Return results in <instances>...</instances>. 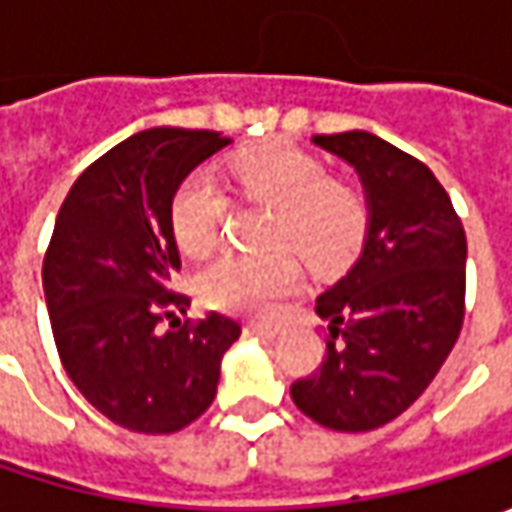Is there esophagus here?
<instances>
[{"mask_svg": "<svg viewBox=\"0 0 512 512\" xmlns=\"http://www.w3.org/2000/svg\"><path fill=\"white\" fill-rule=\"evenodd\" d=\"M247 330H250V333H256V336L273 339V336H279V333H282V325H276V322H250Z\"/></svg>", "mask_w": 512, "mask_h": 512, "instance_id": "esophagus-1", "label": "esophagus"}]
</instances>
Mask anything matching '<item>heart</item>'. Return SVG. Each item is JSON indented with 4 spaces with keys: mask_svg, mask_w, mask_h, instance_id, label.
Returning a JSON list of instances; mask_svg holds the SVG:
<instances>
[{
    "mask_svg": "<svg viewBox=\"0 0 512 512\" xmlns=\"http://www.w3.org/2000/svg\"><path fill=\"white\" fill-rule=\"evenodd\" d=\"M227 176L239 196L273 207L267 242L296 247L316 270L344 265L362 245L364 193L330 179L327 165L313 153L279 139L259 142L230 156ZM227 207L225 190L207 173H193L176 187L170 227L187 256H207L222 242ZM287 247L219 256L199 276L202 299L230 313H267L302 282L299 262Z\"/></svg>",
    "mask_w": 512,
    "mask_h": 512,
    "instance_id": "heart-1",
    "label": "heart"
}]
</instances>
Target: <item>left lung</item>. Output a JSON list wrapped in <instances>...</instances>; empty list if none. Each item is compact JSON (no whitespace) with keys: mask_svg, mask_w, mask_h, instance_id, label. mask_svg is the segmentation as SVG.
<instances>
[{"mask_svg":"<svg viewBox=\"0 0 512 512\" xmlns=\"http://www.w3.org/2000/svg\"><path fill=\"white\" fill-rule=\"evenodd\" d=\"M353 165L367 199L359 259L316 299L322 367L290 384L296 407L362 433L402 416L436 379L464 322L467 239L433 170L367 130L313 136Z\"/></svg>","mask_w":512,"mask_h":512,"instance_id":"obj_1","label":"left lung"}]
</instances>
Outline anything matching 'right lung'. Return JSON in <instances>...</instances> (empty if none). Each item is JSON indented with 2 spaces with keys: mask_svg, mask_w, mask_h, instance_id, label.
Here are the masks:
<instances>
[{
  "mask_svg": "<svg viewBox=\"0 0 512 512\" xmlns=\"http://www.w3.org/2000/svg\"><path fill=\"white\" fill-rule=\"evenodd\" d=\"M227 145L216 130L133 133L73 182L53 225L42 287L59 359L76 390L133 433H176L196 422L242 333L222 313L161 327L170 307L190 305L170 285L182 265L173 193Z\"/></svg>",
  "mask_w": 512,
  "mask_h": 512,
  "instance_id": "1",
  "label": "right lung"
}]
</instances>
